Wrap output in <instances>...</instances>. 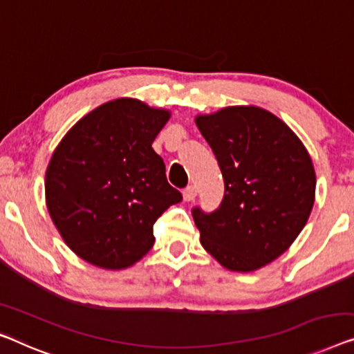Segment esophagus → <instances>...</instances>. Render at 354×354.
<instances>
[{
	"label": "esophagus",
	"mask_w": 354,
	"mask_h": 354,
	"mask_svg": "<svg viewBox=\"0 0 354 354\" xmlns=\"http://www.w3.org/2000/svg\"><path fill=\"white\" fill-rule=\"evenodd\" d=\"M196 198V188H194L193 185H188L185 189H183V199L185 201H193V199Z\"/></svg>",
	"instance_id": "34e87169"
}]
</instances>
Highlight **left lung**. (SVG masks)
<instances>
[{
    "label": "left lung",
    "mask_w": 354,
    "mask_h": 354,
    "mask_svg": "<svg viewBox=\"0 0 354 354\" xmlns=\"http://www.w3.org/2000/svg\"><path fill=\"white\" fill-rule=\"evenodd\" d=\"M217 158L225 192L212 212L193 207L201 244L232 271H254L289 249L315 203L311 158L279 118L259 106H228L196 118Z\"/></svg>",
    "instance_id": "8db88e82"
}]
</instances>
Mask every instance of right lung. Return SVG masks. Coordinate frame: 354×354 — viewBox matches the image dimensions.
Masks as SVG:
<instances>
[{
	"label": "right lung",
	"mask_w": 354,
	"mask_h": 354,
	"mask_svg": "<svg viewBox=\"0 0 354 354\" xmlns=\"http://www.w3.org/2000/svg\"><path fill=\"white\" fill-rule=\"evenodd\" d=\"M169 111L118 99L80 120L55 148L46 204L66 245L100 268L120 270L155 244L153 223L182 201L151 143Z\"/></svg>",
	"instance_id": "obj_1"
}]
</instances>
